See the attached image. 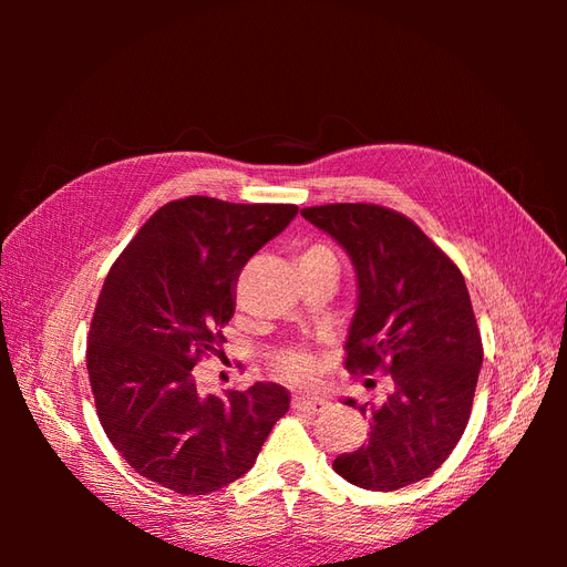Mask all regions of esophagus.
I'll return each instance as SVG.
<instances>
[{
  "label": "esophagus",
  "instance_id": "esophagus-1",
  "mask_svg": "<svg viewBox=\"0 0 567 567\" xmlns=\"http://www.w3.org/2000/svg\"><path fill=\"white\" fill-rule=\"evenodd\" d=\"M326 404L329 402L319 398V394H293V409L307 411V414H319V411L326 409Z\"/></svg>",
  "mask_w": 567,
  "mask_h": 567
}]
</instances>
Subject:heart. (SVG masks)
<instances>
[{
    "instance_id": "heart-1",
    "label": "heart",
    "mask_w": 567,
    "mask_h": 567,
    "mask_svg": "<svg viewBox=\"0 0 567 567\" xmlns=\"http://www.w3.org/2000/svg\"><path fill=\"white\" fill-rule=\"evenodd\" d=\"M321 255H331L323 246H310L300 252V262L305 260H315V257ZM279 371L286 375V379H293V381H305L310 379L312 371H315V362H312V354H307L302 350L296 352H286L279 359Z\"/></svg>"
}]
</instances>
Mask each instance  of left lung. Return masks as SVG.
<instances>
[{
  "instance_id": "obj_1",
  "label": "left lung",
  "mask_w": 567,
  "mask_h": 567,
  "mask_svg": "<svg viewBox=\"0 0 567 567\" xmlns=\"http://www.w3.org/2000/svg\"><path fill=\"white\" fill-rule=\"evenodd\" d=\"M302 217L342 246L357 274L348 371L383 369L394 383L383 404L357 406L369 416V440L340 454L333 471L371 492L419 483L466 431L483 367L463 274L414 221L383 205L331 203Z\"/></svg>"
}]
</instances>
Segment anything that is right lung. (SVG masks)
I'll return each instance as SVG.
<instances>
[{"label":"right lung","instance_id":"1","mask_svg":"<svg viewBox=\"0 0 567 567\" xmlns=\"http://www.w3.org/2000/svg\"><path fill=\"white\" fill-rule=\"evenodd\" d=\"M298 205L188 196L163 205L111 267L94 310L87 371L104 433L130 466L177 494L246 475L290 406L277 383L200 394L194 367L219 354L234 286Z\"/></svg>","mask_w":567,"mask_h":567}]
</instances>
